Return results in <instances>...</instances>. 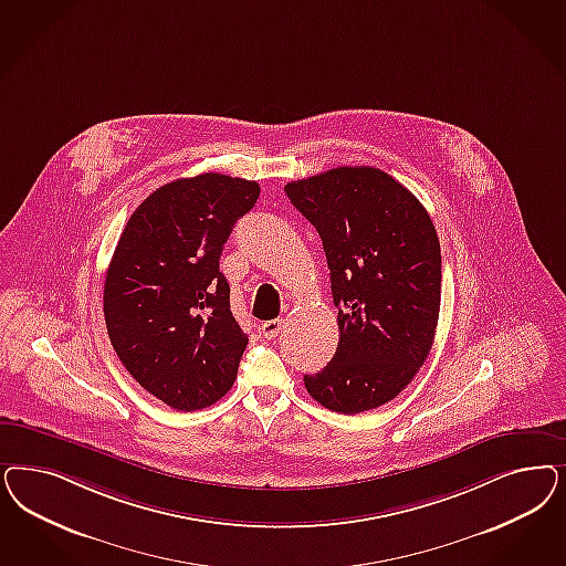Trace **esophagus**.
<instances>
[{
	"label": "esophagus",
	"mask_w": 566,
	"mask_h": 566,
	"mask_svg": "<svg viewBox=\"0 0 566 566\" xmlns=\"http://www.w3.org/2000/svg\"><path fill=\"white\" fill-rule=\"evenodd\" d=\"M281 327H283V321H281V318H273V321H266V323L260 325V333H262V337H266V339H274V337L279 335Z\"/></svg>",
	"instance_id": "obj_1"
}]
</instances>
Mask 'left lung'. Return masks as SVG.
<instances>
[{"mask_svg":"<svg viewBox=\"0 0 566 566\" xmlns=\"http://www.w3.org/2000/svg\"><path fill=\"white\" fill-rule=\"evenodd\" d=\"M323 239L339 344L306 375L314 400L358 415L394 400L427 360L441 302L438 233L401 182L373 166H339L285 185Z\"/></svg>","mask_w":566,"mask_h":566,"instance_id":"1","label":"left lung"}]
</instances>
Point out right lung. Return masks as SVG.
I'll return each instance as SVG.
<instances>
[{"label":"right lung","mask_w":566,"mask_h":566,"mask_svg":"<svg viewBox=\"0 0 566 566\" xmlns=\"http://www.w3.org/2000/svg\"><path fill=\"white\" fill-rule=\"evenodd\" d=\"M255 181L203 172L156 189L130 214L109 260L104 316L130 377L175 410H200L238 379L248 335L219 271Z\"/></svg>","instance_id":"add662e5"}]
</instances>
